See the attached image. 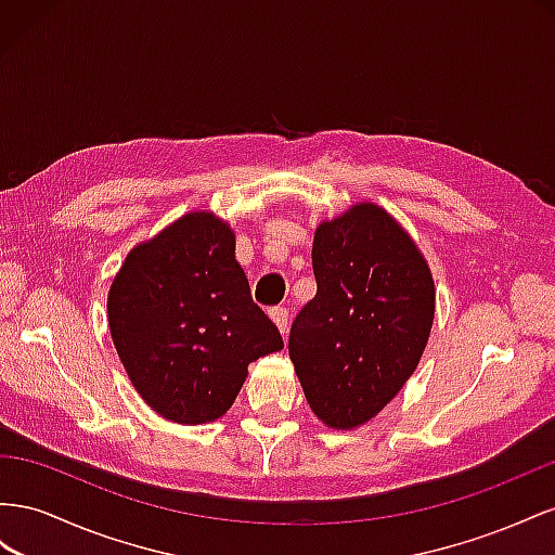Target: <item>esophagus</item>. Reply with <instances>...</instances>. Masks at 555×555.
Masks as SVG:
<instances>
[{"label": "esophagus", "instance_id": "esophagus-1", "mask_svg": "<svg viewBox=\"0 0 555 555\" xmlns=\"http://www.w3.org/2000/svg\"><path fill=\"white\" fill-rule=\"evenodd\" d=\"M269 315H272V321L276 323V327H279V332L283 337L288 335V309H283V307H274L272 311H269Z\"/></svg>", "mask_w": 555, "mask_h": 555}]
</instances>
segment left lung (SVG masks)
Here are the masks:
<instances>
[{"mask_svg":"<svg viewBox=\"0 0 555 555\" xmlns=\"http://www.w3.org/2000/svg\"><path fill=\"white\" fill-rule=\"evenodd\" d=\"M311 262L319 291L297 313L288 353L315 418L353 430L418 367L435 281L409 232L372 202L323 220Z\"/></svg>","mask_w":555,"mask_h":555,"instance_id":"8db88e82","label":"left lung"}]
</instances>
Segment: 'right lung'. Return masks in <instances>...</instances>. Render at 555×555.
<instances>
[{
    "label": "right lung",
    "instance_id": "1",
    "mask_svg": "<svg viewBox=\"0 0 555 555\" xmlns=\"http://www.w3.org/2000/svg\"><path fill=\"white\" fill-rule=\"evenodd\" d=\"M108 327L125 372L167 421H216L248 365L283 348L234 260V232L209 211L185 214L134 246L108 291Z\"/></svg>",
    "mask_w": 555,
    "mask_h": 555
}]
</instances>
